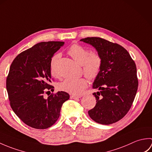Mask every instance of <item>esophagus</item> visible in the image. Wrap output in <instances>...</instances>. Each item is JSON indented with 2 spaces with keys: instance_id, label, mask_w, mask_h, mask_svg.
Listing matches in <instances>:
<instances>
[{
  "instance_id": "1",
  "label": "esophagus",
  "mask_w": 152,
  "mask_h": 152,
  "mask_svg": "<svg viewBox=\"0 0 152 152\" xmlns=\"http://www.w3.org/2000/svg\"><path fill=\"white\" fill-rule=\"evenodd\" d=\"M70 97L71 99H77L80 98V96H75V95H70Z\"/></svg>"
}]
</instances>
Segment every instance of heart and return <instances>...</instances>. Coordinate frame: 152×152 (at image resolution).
<instances>
[{
  "mask_svg": "<svg viewBox=\"0 0 152 152\" xmlns=\"http://www.w3.org/2000/svg\"><path fill=\"white\" fill-rule=\"evenodd\" d=\"M68 53L81 64L85 76L90 80L97 78L102 67V59L99 52L89 51L88 48L78 44H74L70 47ZM60 58V54L54 55L51 58L50 69L51 74L56 75V64ZM88 86V81L85 78L77 79L67 78L57 83V89L74 95H80Z\"/></svg>",
  "mask_w": 152,
  "mask_h": 152,
  "instance_id": "obj_1",
  "label": "heart"
}]
</instances>
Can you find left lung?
<instances>
[{
	"label": "left lung",
	"mask_w": 152,
	"mask_h": 152,
	"mask_svg": "<svg viewBox=\"0 0 152 152\" xmlns=\"http://www.w3.org/2000/svg\"><path fill=\"white\" fill-rule=\"evenodd\" d=\"M81 41L94 46L101 55V72L93 88L96 104L88 114L93 120L110 125L120 120L131 107L138 89L137 66L124 47L99 37L82 38Z\"/></svg>",
	"instance_id": "left-lung-1"
}]
</instances>
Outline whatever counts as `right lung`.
Wrapping results in <instances>:
<instances>
[{
	"label": "right lung",
	"mask_w": 152,
	"mask_h": 152,
	"mask_svg": "<svg viewBox=\"0 0 152 152\" xmlns=\"http://www.w3.org/2000/svg\"><path fill=\"white\" fill-rule=\"evenodd\" d=\"M64 42H42L22 51L13 61L6 78L10 104L21 120L30 127L44 129L59 118L61 106L69 99V93L58 91L48 99L44 95L53 89L50 84V63Z\"/></svg>",
	"instance_id": "obj_1"
}]
</instances>
